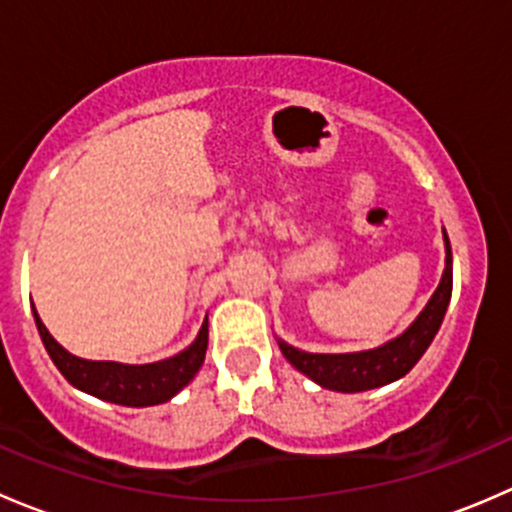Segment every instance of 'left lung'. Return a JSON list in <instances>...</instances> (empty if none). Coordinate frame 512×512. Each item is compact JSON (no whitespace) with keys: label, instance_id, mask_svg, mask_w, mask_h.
<instances>
[{"label":"left lung","instance_id":"1","mask_svg":"<svg viewBox=\"0 0 512 512\" xmlns=\"http://www.w3.org/2000/svg\"><path fill=\"white\" fill-rule=\"evenodd\" d=\"M443 245H446V270H443L441 282H438L436 292L431 294L426 307L418 312V317L399 337L389 339L381 347L347 354L302 352V349L292 347V344L282 342L277 337V344H280L285 359L322 389L342 391V394L379 389V386H386L409 374L423 352L431 347L433 337H436L438 327L446 317L448 302H451L453 255L446 230H443Z\"/></svg>","mask_w":512,"mask_h":512}]
</instances>
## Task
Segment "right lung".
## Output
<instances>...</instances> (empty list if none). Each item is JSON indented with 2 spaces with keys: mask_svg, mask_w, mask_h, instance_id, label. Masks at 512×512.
<instances>
[{
  "mask_svg": "<svg viewBox=\"0 0 512 512\" xmlns=\"http://www.w3.org/2000/svg\"><path fill=\"white\" fill-rule=\"evenodd\" d=\"M32 312L41 342H44L56 369L64 374V379L79 391H84V394L96 396V399L108 401V404L133 406V409L165 404L195 379V374H198L205 361V352H208V317H205L195 342L185 347L183 352L168 356V359L153 361V364L81 359V356L66 352L51 337L34 307Z\"/></svg>",
  "mask_w": 512,
  "mask_h": 512,
  "instance_id": "add662e5",
  "label": "right lung"
}]
</instances>
